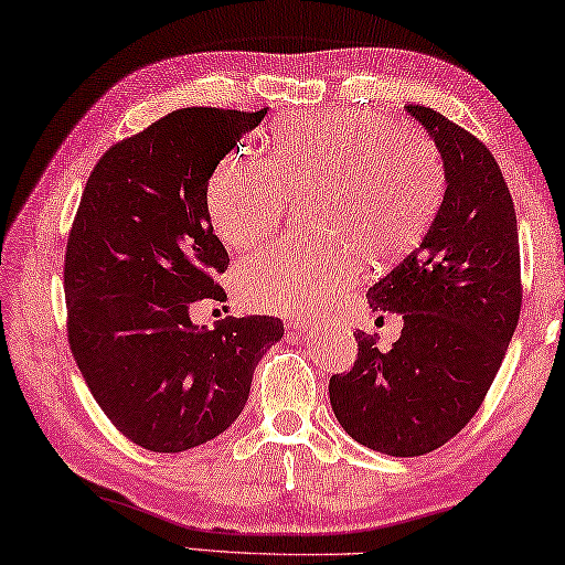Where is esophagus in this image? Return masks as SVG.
<instances>
[{"label": "esophagus", "instance_id": "34e87169", "mask_svg": "<svg viewBox=\"0 0 565 565\" xmlns=\"http://www.w3.org/2000/svg\"><path fill=\"white\" fill-rule=\"evenodd\" d=\"M308 322H310V318H305V316H290L288 328L290 330H305V328H308Z\"/></svg>", "mask_w": 565, "mask_h": 565}]
</instances>
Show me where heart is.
I'll use <instances>...</instances> for the list:
<instances>
[{
	"label": "heart",
	"instance_id": "obj_1",
	"mask_svg": "<svg viewBox=\"0 0 565 565\" xmlns=\"http://www.w3.org/2000/svg\"><path fill=\"white\" fill-rule=\"evenodd\" d=\"M440 160L420 129L345 113L295 115L273 132L267 157L233 150L207 180V215L227 247L270 237L288 198L310 192L312 243L247 257L235 290L265 310H302L335 298L365 255L381 265L418 243L440 200Z\"/></svg>",
	"mask_w": 565,
	"mask_h": 565
}]
</instances>
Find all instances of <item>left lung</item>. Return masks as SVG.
<instances>
[{
	"mask_svg": "<svg viewBox=\"0 0 565 565\" xmlns=\"http://www.w3.org/2000/svg\"><path fill=\"white\" fill-rule=\"evenodd\" d=\"M405 109L436 140L448 188L420 247L367 290L370 308L401 312V338L383 350L358 330L353 370L328 385L348 436L395 458L436 450L466 428L523 300L515 210L495 157L436 109Z\"/></svg>",
	"mask_w": 565,
	"mask_h": 565,
	"instance_id": "8db88e82",
	"label": "left lung"
}]
</instances>
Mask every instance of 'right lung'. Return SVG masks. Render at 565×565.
<instances>
[{"label":"right lung","instance_id":"right-lung-1","mask_svg":"<svg viewBox=\"0 0 565 565\" xmlns=\"http://www.w3.org/2000/svg\"><path fill=\"white\" fill-rule=\"evenodd\" d=\"M267 109L184 107L125 137L89 172L64 253L67 338L115 428L154 452L202 446L245 408L280 318L192 326L225 300L230 257L207 215V180Z\"/></svg>","mask_w":565,"mask_h":565}]
</instances>
